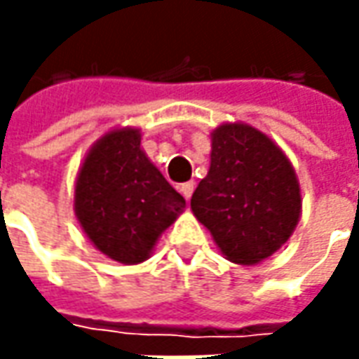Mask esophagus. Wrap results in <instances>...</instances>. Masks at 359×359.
Wrapping results in <instances>:
<instances>
[{
    "mask_svg": "<svg viewBox=\"0 0 359 359\" xmlns=\"http://www.w3.org/2000/svg\"><path fill=\"white\" fill-rule=\"evenodd\" d=\"M194 187H196V184H194V182H187V184H182V186H180V191H182V196H184L186 200H189V198H191V194H194Z\"/></svg>",
    "mask_w": 359,
    "mask_h": 359,
    "instance_id": "34e87169",
    "label": "esophagus"
}]
</instances>
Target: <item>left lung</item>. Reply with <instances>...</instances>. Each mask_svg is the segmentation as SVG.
<instances>
[{
	"mask_svg": "<svg viewBox=\"0 0 359 359\" xmlns=\"http://www.w3.org/2000/svg\"><path fill=\"white\" fill-rule=\"evenodd\" d=\"M210 159L191 212L226 259L255 266L276 254L299 222L296 170L273 140L241 121L212 131Z\"/></svg>",
	"mask_w": 359,
	"mask_h": 359,
	"instance_id": "left-lung-1",
	"label": "left lung"
}]
</instances>
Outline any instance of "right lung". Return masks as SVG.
I'll use <instances>...</instances> for the list:
<instances>
[{
  "instance_id": "add662e5",
  "label": "right lung",
  "mask_w": 359,
  "mask_h": 359,
  "mask_svg": "<svg viewBox=\"0 0 359 359\" xmlns=\"http://www.w3.org/2000/svg\"><path fill=\"white\" fill-rule=\"evenodd\" d=\"M184 208L186 200L145 156L137 128L102 135L77 173L79 226L102 254L126 266L145 262Z\"/></svg>"
}]
</instances>
